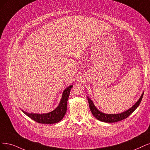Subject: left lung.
Listing matches in <instances>:
<instances>
[{"label":"left lung","instance_id":"1","mask_svg":"<svg viewBox=\"0 0 150 150\" xmlns=\"http://www.w3.org/2000/svg\"><path fill=\"white\" fill-rule=\"evenodd\" d=\"M143 96V93L140 99H138V101L130 109H128L122 113L117 114H106L103 113L97 109V108L95 106V105H94L92 101L88 97V103H89V107L91 113L98 120L102 122H104L113 123V122H116L120 121L122 120L126 119L127 117H128L129 116L138 108V106H139L142 101Z\"/></svg>","mask_w":150,"mask_h":150}]
</instances>
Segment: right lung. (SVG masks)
<instances>
[{"label": "right lung", "mask_w": 150, "mask_h": 150, "mask_svg": "<svg viewBox=\"0 0 150 150\" xmlns=\"http://www.w3.org/2000/svg\"><path fill=\"white\" fill-rule=\"evenodd\" d=\"M73 85H70L63 92L62 99L60 100V103L58 107L54 110L53 111L47 113V114H29L25 111L23 112L27 116L30 118L35 120L40 124H51L59 122L63 119L67 111V101L70 95V91Z\"/></svg>", "instance_id": "obj_1"}]
</instances>
